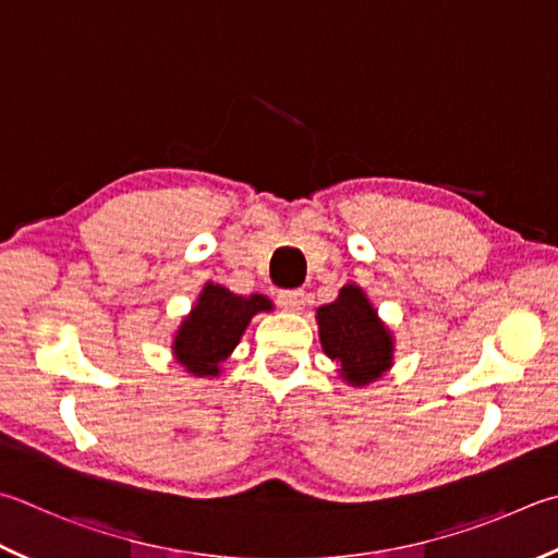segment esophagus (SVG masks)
Here are the masks:
<instances>
[{
  "label": "esophagus",
  "instance_id": "obj_1",
  "mask_svg": "<svg viewBox=\"0 0 558 558\" xmlns=\"http://www.w3.org/2000/svg\"><path fill=\"white\" fill-rule=\"evenodd\" d=\"M278 305L288 312H300L305 305V290H280Z\"/></svg>",
  "mask_w": 558,
  "mask_h": 558
}]
</instances>
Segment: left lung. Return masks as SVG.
Returning <instances> with one entry per match:
<instances>
[{
	"instance_id": "left-lung-1",
	"label": "left lung",
	"mask_w": 558,
	"mask_h": 558,
	"mask_svg": "<svg viewBox=\"0 0 558 558\" xmlns=\"http://www.w3.org/2000/svg\"><path fill=\"white\" fill-rule=\"evenodd\" d=\"M322 349L341 366L343 380L366 385L390 368L392 339L361 288L347 286L317 310Z\"/></svg>"
}]
</instances>
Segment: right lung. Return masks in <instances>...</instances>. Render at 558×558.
<instances>
[{
  "instance_id": "1",
  "label": "right lung",
  "mask_w": 558,
  "mask_h": 558,
  "mask_svg": "<svg viewBox=\"0 0 558 558\" xmlns=\"http://www.w3.org/2000/svg\"><path fill=\"white\" fill-rule=\"evenodd\" d=\"M263 310H270L268 298H241L207 282L195 310L178 331L175 359L195 376H217L219 363L234 351L253 314Z\"/></svg>"
}]
</instances>
